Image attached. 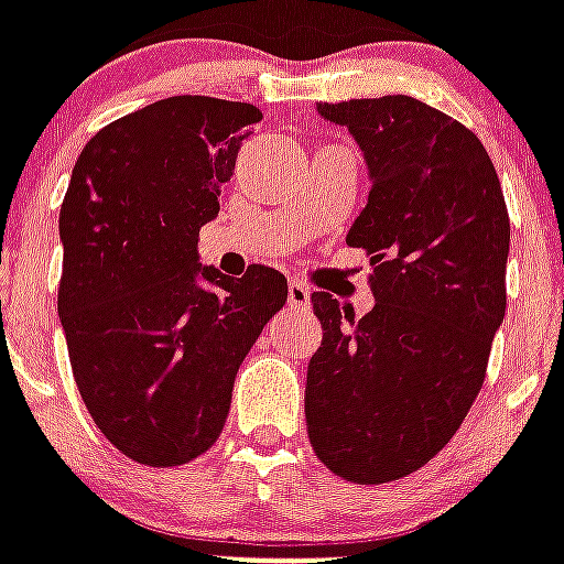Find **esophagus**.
Here are the masks:
<instances>
[{
	"instance_id": "1",
	"label": "esophagus",
	"mask_w": 564,
	"mask_h": 564,
	"mask_svg": "<svg viewBox=\"0 0 564 564\" xmlns=\"http://www.w3.org/2000/svg\"><path fill=\"white\" fill-rule=\"evenodd\" d=\"M286 301H290V306H297V310H306V306H310V290H306L304 283L292 281L290 290H286Z\"/></svg>"
}]
</instances>
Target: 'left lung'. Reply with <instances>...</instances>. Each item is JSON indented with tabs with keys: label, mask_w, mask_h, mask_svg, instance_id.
I'll return each instance as SVG.
<instances>
[{
	"label": "left lung",
	"mask_w": 564,
	"mask_h": 564,
	"mask_svg": "<svg viewBox=\"0 0 564 564\" xmlns=\"http://www.w3.org/2000/svg\"><path fill=\"white\" fill-rule=\"evenodd\" d=\"M347 127L370 194L347 242L370 254L373 310L313 292L322 347L306 368L315 455L356 484L429 464L460 429L507 310L510 219L487 150L409 95L315 104Z\"/></svg>",
	"instance_id": "1"
}]
</instances>
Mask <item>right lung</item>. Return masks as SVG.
<instances>
[{
    "label": "right lung",
    "instance_id": "obj_1",
    "mask_svg": "<svg viewBox=\"0 0 564 564\" xmlns=\"http://www.w3.org/2000/svg\"><path fill=\"white\" fill-rule=\"evenodd\" d=\"M260 109L176 95L95 132L59 208L57 313L77 391L104 437L148 466L217 443L242 359L283 304L286 278L199 263Z\"/></svg>",
    "mask_w": 564,
    "mask_h": 564
}]
</instances>
